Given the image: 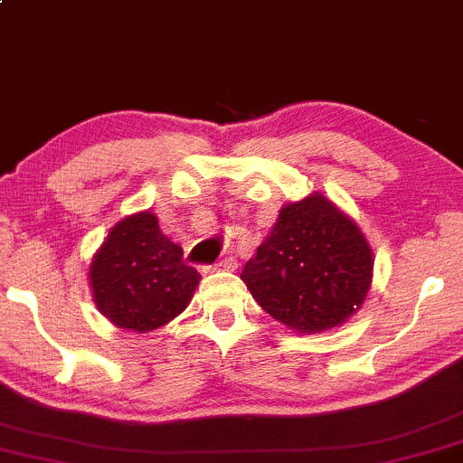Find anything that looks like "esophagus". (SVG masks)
Returning <instances> with one entry per match:
<instances>
[{
  "label": "esophagus",
  "instance_id": "34e87169",
  "mask_svg": "<svg viewBox=\"0 0 463 463\" xmlns=\"http://www.w3.org/2000/svg\"><path fill=\"white\" fill-rule=\"evenodd\" d=\"M236 267H238L236 258H222V260H218L216 265L210 267V269H213V271H233Z\"/></svg>",
  "mask_w": 463,
  "mask_h": 463
}]
</instances>
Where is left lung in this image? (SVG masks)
I'll return each mask as SVG.
<instances>
[{
  "instance_id": "1",
  "label": "left lung",
  "mask_w": 463,
  "mask_h": 463,
  "mask_svg": "<svg viewBox=\"0 0 463 463\" xmlns=\"http://www.w3.org/2000/svg\"><path fill=\"white\" fill-rule=\"evenodd\" d=\"M373 253L355 222L316 194L280 210L241 278L273 320L298 333L340 326L371 287Z\"/></svg>"
}]
</instances>
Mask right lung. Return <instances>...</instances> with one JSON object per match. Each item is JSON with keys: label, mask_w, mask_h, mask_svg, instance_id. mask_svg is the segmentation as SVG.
Returning a JSON list of instances; mask_svg holds the SVG:
<instances>
[{"label": "right lung", "mask_w": 463, "mask_h": 463, "mask_svg": "<svg viewBox=\"0 0 463 463\" xmlns=\"http://www.w3.org/2000/svg\"><path fill=\"white\" fill-rule=\"evenodd\" d=\"M201 273L161 232L150 212L117 222L94 256V302L121 329L146 333L165 325L190 305Z\"/></svg>", "instance_id": "add662e5"}]
</instances>
